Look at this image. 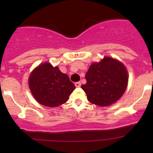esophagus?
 <instances>
[{
    "label": "esophagus",
    "mask_w": 153,
    "mask_h": 153,
    "mask_svg": "<svg viewBox=\"0 0 153 153\" xmlns=\"http://www.w3.org/2000/svg\"><path fill=\"white\" fill-rule=\"evenodd\" d=\"M75 85L76 87H80L81 85V82H76V83H75Z\"/></svg>",
    "instance_id": "1"
}]
</instances>
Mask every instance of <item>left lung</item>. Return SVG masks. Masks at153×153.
I'll return each instance as SVG.
<instances>
[{
	"instance_id": "1",
	"label": "left lung",
	"mask_w": 153,
	"mask_h": 153,
	"mask_svg": "<svg viewBox=\"0 0 153 153\" xmlns=\"http://www.w3.org/2000/svg\"><path fill=\"white\" fill-rule=\"evenodd\" d=\"M86 83L81 88L92 104L106 106L118 101L126 90L128 75L121 62L104 57L99 63H93L86 72Z\"/></svg>"
}]
</instances>
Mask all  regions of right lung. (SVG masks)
<instances>
[{
    "mask_svg": "<svg viewBox=\"0 0 153 153\" xmlns=\"http://www.w3.org/2000/svg\"><path fill=\"white\" fill-rule=\"evenodd\" d=\"M29 86L34 98L42 105L54 107L67 102L75 86L69 76L49 63L38 66L31 73Z\"/></svg>",
    "mask_w": 153,
    "mask_h": 153,
    "instance_id": "obj_1",
    "label": "right lung"
}]
</instances>
